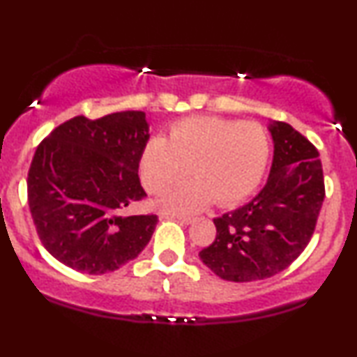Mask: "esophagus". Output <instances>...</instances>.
I'll return each instance as SVG.
<instances>
[{
	"instance_id": "esophagus-1",
	"label": "esophagus",
	"mask_w": 357,
	"mask_h": 357,
	"mask_svg": "<svg viewBox=\"0 0 357 357\" xmlns=\"http://www.w3.org/2000/svg\"><path fill=\"white\" fill-rule=\"evenodd\" d=\"M160 218H164V219H178V221L183 222V224H192L193 222V218L192 216H178V214H172V213H162V214H160Z\"/></svg>"
}]
</instances>
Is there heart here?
Instances as JSON below:
<instances>
[{
  "instance_id": "obj_1",
  "label": "heart",
  "mask_w": 357,
  "mask_h": 357,
  "mask_svg": "<svg viewBox=\"0 0 357 357\" xmlns=\"http://www.w3.org/2000/svg\"><path fill=\"white\" fill-rule=\"evenodd\" d=\"M270 151V138L257 121L188 116L170 126L167 139H148L141 149L138 174L149 193H162L190 167L193 182L159 202L165 211L188 214L213 199L221 206L245 199L261 182Z\"/></svg>"
}]
</instances>
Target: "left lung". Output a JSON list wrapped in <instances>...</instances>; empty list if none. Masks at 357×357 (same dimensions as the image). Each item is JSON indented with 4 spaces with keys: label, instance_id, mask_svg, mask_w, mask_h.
Here are the masks:
<instances>
[{
    "label": "left lung",
    "instance_id": "1",
    "mask_svg": "<svg viewBox=\"0 0 357 357\" xmlns=\"http://www.w3.org/2000/svg\"><path fill=\"white\" fill-rule=\"evenodd\" d=\"M270 177L252 202L214 218L216 238L199 252L226 281L266 280L286 270L309 245L325 198L319 151L284 121L270 126Z\"/></svg>",
    "mask_w": 357,
    "mask_h": 357
}]
</instances>
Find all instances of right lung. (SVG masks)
I'll return each mask as SVG.
<instances>
[{
	"label": "right lung",
	"instance_id": "right-lung-1",
	"mask_svg": "<svg viewBox=\"0 0 357 357\" xmlns=\"http://www.w3.org/2000/svg\"><path fill=\"white\" fill-rule=\"evenodd\" d=\"M148 139L144 112L126 110L75 116L37 146L27 202L38 238L63 265L104 275L148 245L158 216L123 214L146 198L138 160Z\"/></svg>",
	"mask_w": 357,
	"mask_h": 357
}]
</instances>
